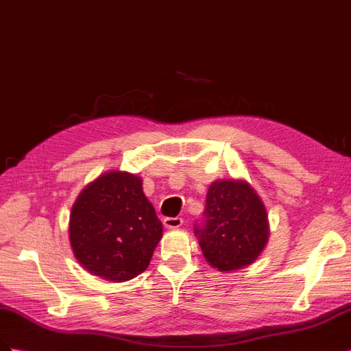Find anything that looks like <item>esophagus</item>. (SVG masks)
<instances>
[{
  "label": "esophagus",
  "mask_w": 351,
  "mask_h": 351,
  "mask_svg": "<svg viewBox=\"0 0 351 351\" xmlns=\"http://www.w3.org/2000/svg\"><path fill=\"white\" fill-rule=\"evenodd\" d=\"M164 225L168 229H177L183 225V219L182 217H165Z\"/></svg>",
  "instance_id": "1"
}]
</instances>
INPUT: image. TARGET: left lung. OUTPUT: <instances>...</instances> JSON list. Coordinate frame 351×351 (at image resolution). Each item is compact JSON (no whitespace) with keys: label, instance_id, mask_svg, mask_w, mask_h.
Listing matches in <instances>:
<instances>
[{"label":"left lung","instance_id":"1","mask_svg":"<svg viewBox=\"0 0 351 351\" xmlns=\"http://www.w3.org/2000/svg\"><path fill=\"white\" fill-rule=\"evenodd\" d=\"M193 229L204 258L213 268L226 272L256 261L269 234L265 205L243 180L211 183L202 219Z\"/></svg>","mask_w":351,"mask_h":351}]
</instances>
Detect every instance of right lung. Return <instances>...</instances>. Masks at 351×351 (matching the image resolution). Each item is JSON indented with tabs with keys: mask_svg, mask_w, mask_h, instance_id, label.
Here are the masks:
<instances>
[{
	"mask_svg": "<svg viewBox=\"0 0 351 351\" xmlns=\"http://www.w3.org/2000/svg\"><path fill=\"white\" fill-rule=\"evenodd\" d=\"M162 223L143 192L141 178L122 171L84 187L70 216L74 256L90 274L122 283L149 267Z\"/></svg>",
	"mask_w": 351,
	"mask_h": 351,
	"instance_id": "1",
	"label": "right lung"
}]
</instances>
